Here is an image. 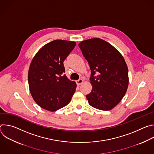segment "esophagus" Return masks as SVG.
Returning a JSON list of instances; mask_svg holds the SVG:
<instances>
[{"instance_id": "34e87169", "label": "esophagus", "mask_w": 154, "mask_h": 154, "mask_svg": "<svg viewBox=\"0 0 154 154\" xmlns=\"http://www.w3.org/2000/svg\"><path fill=\"white\" fill-rule=\"evenodd\" d=\"M83 80L82 79H79L78 80L76 81V83H77V85H82V84L83 83Z\"/></svg>"}]
</instances>
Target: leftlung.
<instances>
[{"mask_svg": "<svg viewBox=\"0 0 154 154\" xmlns=\"http://www.w3.org/2000/svg\"><path fill=\"white\" fill-rule=\"evenodd\" d=\"M79 46L91 72L92 90L86 99L94 108L110 110L121 102L128 88V68L125 60L115 48L98 38L84 40Z\"/></svg>", "mask_w": 154, "mask_h": 154, "instance_id": "1", "label": "left lung"}]
</instances>
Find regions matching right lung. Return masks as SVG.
Wrapping results in <instances>:
<instances>
[{
  "label": "right lung",
  "mask_w": 154,
  "mask_h": 154,
  "mask_svg": "<svg viewBox=\"0 0 154 154\" xmlns=\"http://www.w3.org/2000/svg\"><path fill=\"white\" fill-rule=\"evenodd\" d=\"M75 45L74 41L54 40L42 46L32 59L28 72L30 92L42 108L55 112L70 102L77 85L63 75V61Z\"/></svg>",
  "instance_id": "add662e5"
}]
</instances>
